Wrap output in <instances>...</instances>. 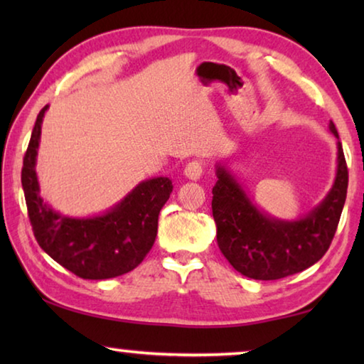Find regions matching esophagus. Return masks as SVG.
I'll list each match as a JSON object with an SVG mask.
<instances>
[{"label": "esophagus", "instance_id": "esophagus-1", "mask_svg": "<svg viewBox=\"0 0 364 364\" xmlns=\"http://www.w3.org/2000/svg\"><path fill=\"white\" fill-rule=\"evenodd\" d=\"M202 173H204V164L200 160H193L184 167V176L189 178V180H200Z\"/></svg>", "mask_w": 364, "mask_h": 364}]
</instances>
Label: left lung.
<instances>
[{"label":"left lung","mask_w":364,"mask_h":364,"mask_svg":"<svg viewBox=\"0 0 364 364\" xmlns=\"http://www.w3.org/2000/svg\"><path fill=\"white\" fill-rule=\"evenodd\" d=\"M337 138L334 184L313 210L297 220L264 213L225 165H217L218 181L212 189V212L221 254L239 273L252 279L273 281L300 273L328 252L347 197L348 170Z\"/></svg>","instance_id":"obj_1"}]
</instances>
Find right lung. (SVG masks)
Masks as SVG:
<instances>
[{"instance_id":"obj_1","label":"right lung","mask_w":364,"mask_h":364,"mask_svg":"<svg viewBox=\"0 0 364 364\" xmlns=\"http://www.w3.org/2000/svg\"><path fill=\"white\" fill-rule=\"evenodd\" d=\"M48 106L36 117L23 157L22 188L36 242L54 262L83 279H109L138 267L157 236L159 213L173 184L167 176L141 181L107 212L95 217H67L40 194L36 156Z\"/></svg>"}]
</instances>
